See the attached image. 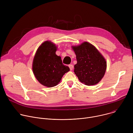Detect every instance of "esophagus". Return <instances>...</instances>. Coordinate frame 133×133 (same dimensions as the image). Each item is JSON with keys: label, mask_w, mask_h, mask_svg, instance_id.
Wrapping results in <instances>:
<instances>
[{"label": "esophagus", "mask_w": 133, "mask_h": 133, "mask_svg": "<svg viewBox=\"0 0 133 133\" xmlns=\"http://www.w3.org/2000/svg\"><path fill=\"white\" fill-rule=\"evenodd\" d=\"M68 66H69V68H70V70H72V69H73V65H71V64H70V65H69Z\"/></svg>", "instance_id": "obj_1"}]
</instances>
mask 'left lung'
Segmentation results:
<instances>
[{
	"label": "left lung",
	"instance_id": "8db88e82",
	"mask_svg": "<svg viewBox=\"0 0 133 133\" xmlns=\"http://www.w3.org/2000/svg\"><path fill=\"white\" fill-rule=\"evenodd\" d=\"M72 48L76 55L77 62L74 65V72L80 82L88 86L98 83L104 77L107 67L102 55L88 42L72 46Z\"/></svg>",
	"mask_w": 133,
	"mask_h": 133
}]
</instances>
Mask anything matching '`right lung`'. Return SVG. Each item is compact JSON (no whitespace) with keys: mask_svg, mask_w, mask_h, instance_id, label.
Returning a JSON list of instances; mask_svg holds the SVG:
<instances>
[{"mask_svg":"<svg viewBox=\"0 0 133 133\" xmlns=\"http://www.w3.org/2000/svg\"><path fill=\"white\" fill-rule=\"evenodd\" d=\"M56 50L55 44L46 41L37 49L33 60L32 70L35 77L47 87L56 86L70 70L63 64L61 57L56 54Z\"/></svg>","mask_w":133,"mask_h":133,"instance_id":"1","label":"right lung"}]
</instances>
